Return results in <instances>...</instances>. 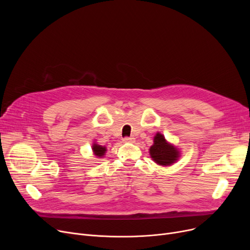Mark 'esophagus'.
I'll list each match as a JSON object with an SVG mask.
<instances>
[{
	"label": "esophagus",
	"mask_w": 250,
	"mask_h": 250,
	"mask_svg": "<svg viewBox=\"0 0 250 250\" xmlns=\"http://www.w3.org/2000/svg\"><path fill=\"white\" fill-rule=\"evenodd\" d=\"M124 142H125V143H134L135 142V138H133V137H125V138H124Z\"/></svg>",
	"instance_id": "1"
}]
</instances>
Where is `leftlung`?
<instances>
[{
	"instance_id": "left-lung-1",
	"label": "left lung",
	"mask_w": 250,
	"mask_h": 250,
	"mask_svg": "<svg viewBox=\"0 0 250 250\" xmlns=\"http://www.w3.org/2000/svg\"><path fill=\"white\" fill-rule=\"evenodd\" d=\"M149 150L154 162L162 166L172 165L178 160L180 156L179 150L172 144L168 143L165 140V137L160 133H157L154 137V144Z\"/></svg>"
}]
</instances>
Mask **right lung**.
<instances>
[{"mask_svg": "<svg viewBox=\"0 0 250 250\" xmlns=\"http://www.w3.org/2000/svg\"><path fill=\"white\" fill-rule=\"evenodd\" d=\"M92 150H93V153L95 156L97 157H103L105 155V152H106V148L98 145V144H93V146H92Z\"/></svg>", "mask_w": 250, "mask_h": 250, "instance_id": "1", "label": "right lung"}]
</instances>
